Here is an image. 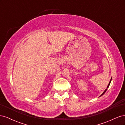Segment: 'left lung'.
Returning <instances> with one entry per match:
<instances>
[{"label": "left lung", "mask_w": 125, "mask_h": 125, "mask_svg": "<svg viewBox=\"0 0 125 125\" xmlns=\"http://www.w3.org/2000/svg\"><path fill=\"white\" fill-rule=\"evenodd\" d=\"M112 78H111V80H110V81H109V84H108V85H107V89H105V90L104 91V92L103 93H102V94H101V95H100V96H102V95H103V94L106 92V91H107V89L108 88V87H109V85H110V83H111V81H112Z\"/></svg>", "instance_id": "obj_1"}]
</instances>
